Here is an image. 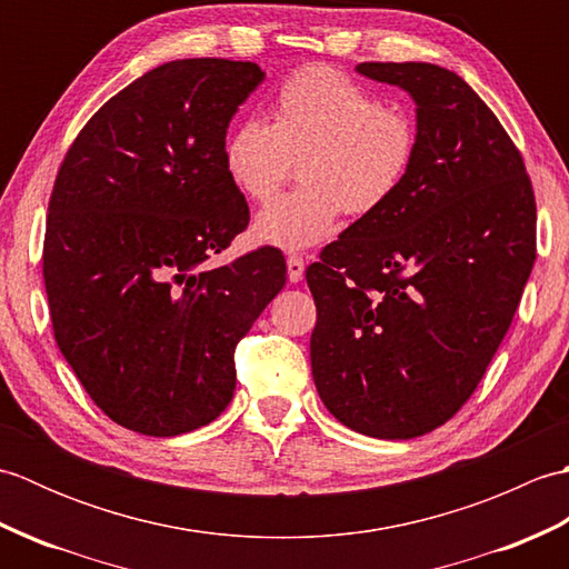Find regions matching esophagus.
Segmentation results:
<instances>
[{"label":"esophagus","mask_w":569,"mask_h":569,"mask_svg":"<svg viewBox=\"0 0 569 569\" xmlns=\"http://www.w3.org/2000/svg\"><path fill=\"white\" fill-rule=\"evenodd\" d=\"M286 263H288V281H291V283L303 281V273H306L303 257H298V253H291Z\"/></svg>","instance_id":"obj_1"}]
</instances>
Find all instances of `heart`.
Listing matches in <instances>:
<instances>
[{"instance_id": "obj_1", "label": "heart", "mask_w": 569, "mask_h": 569, "mask_svg": "<svg viewBox=\"0 0 569 569\" xmlns=\"http://www.w3.org/2000/svg\"><path fill=\"white\" fill-rule=\"evenodd\" d=\"M418 124L330 66H306L278 88L271 124L244 119L224 139L222 161L249 200L276 196L298 163L296 188L259 212L261 244L306 249L328 239L340 212L369 217L413 171Z\"/></svg>"}]
</instances>
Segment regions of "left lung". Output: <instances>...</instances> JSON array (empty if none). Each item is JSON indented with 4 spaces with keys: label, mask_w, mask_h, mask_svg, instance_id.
<instances>
[{
    "label": "left lung",
    "mask_w": 569,
    "mask_h": 569,
    "mask_svg": "<svg viewBox=\"0 0 569 569\" xmlns=\"http://www.w3.org/2000/svg\"><path fill=\"white\" fill-rule=\"evenodd\" d=\"M357 70L416 100L420 147L401 190L308 266L310 365L347 428L410 440L469 401L509 332L536 261V196L521 151L457 72Z\"/></svg>",
    "instance_id": "left-lung-1"
}]
</instances>
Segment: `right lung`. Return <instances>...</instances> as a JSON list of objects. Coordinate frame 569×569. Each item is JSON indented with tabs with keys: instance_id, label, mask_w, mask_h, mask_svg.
I'll list each match as a JSON object with an SVG mask.
<instances>
[{
	"instance_id": "1",
	"label": "right lung",
	"mask_w": 569,
	"mask_h": 569,
	"mask_svg": "<svg viewBox=\"0 0 569 569\" xmlns=\"http://www.w3.org/2000/svg\"><path fill=\"white\" fill-rule=\"evenodd\" d=\"M257 63L171 60L107 100L58 168L43 239L56 342L117 426L173 438L237 386L234 349L286 283L261 247L208 269L249 224L222 161Z\"/></svg>"
}]
</instances>
